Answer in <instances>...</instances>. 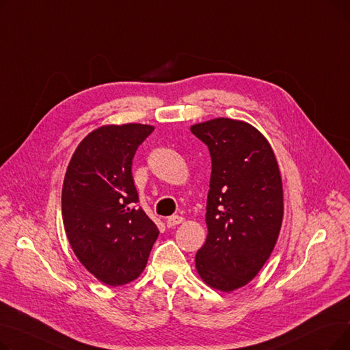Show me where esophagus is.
Returning a JSON list of instances; mask_svg holds the SVG:
<instances>
[{"label": "esophagus", "instance_id": "1", "mask_svg": "<svg viewBox=\"0 0 350 350\" xmlns=\"http://www.w3.org/2000/svg\"><path fill=\"white\" fill-rule=\"evenodd\" d=\"M183 221H185V218H183L181 215H172V217L167 218V221H165V224H167V227L173 228V227L181 224Z\"/></svg>", "mask_w": 350, "mask_h": 350}]
</instances>
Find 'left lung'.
I'll return each instance as SVG.
<instances>
[{
  "label": "left lung",
  "instance_id": "1",
  "mask_svg": "<svg viewBox=\"0 0 350 350\" xmlns=\"http://www.w3.org/2000/svg\"><path fill=\"white\" fill-rule=\"evenodd\" d=\"M190 129L211 156L208 234L196 268L207 285L231 292L260 272L278 240L281 173L268 140L245 122L218 118Z\"/></svg>",
  "mask_w": 350,
  "mask_h": 350
}]
</instances>
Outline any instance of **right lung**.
Returning a JSON list of instances; mask_svg holds the SVG:
<instances>
[{"label": "right lung", "mask_w": 350, "mask_h": 350, "mask_svg": "<svg viewBox=\"0 0 350 350\" xmlns=\"http://www.w3.org/2000/svg\"><path fill=\"white\" fill-rule=\"evenodd\" d=\"M150 124H110L77 147L62 187V218L82 265L106 285L118 286L143 272L159 230L142 207L132 176L137 147Z\"/></svg>", "instance_id": "obj_1"}]
</instances>
